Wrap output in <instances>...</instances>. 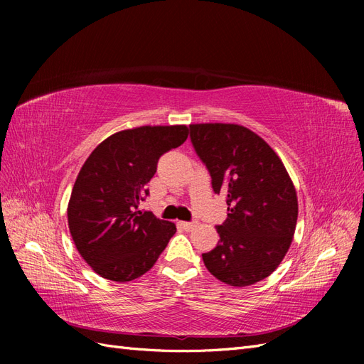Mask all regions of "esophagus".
I'll list each match as a JSON object with an SVG mask.
<instances>
[{
  "instance_id": "obj_1",
  "label": "esophagus",
  "mask_w": 364,
  "mask_h": 364,
  "mask_svg": "<svg viewBox=\"0 0 364 364\" xmlns=\"http://www.w3.org/2000/svg\"><path fill=\"white\" fill-rule=\"evenodd\" d=\"M178 226H179L181 229H183V230H191V229L196 226V223H194V222H179Z\"/></svg>"
}]
</instances>
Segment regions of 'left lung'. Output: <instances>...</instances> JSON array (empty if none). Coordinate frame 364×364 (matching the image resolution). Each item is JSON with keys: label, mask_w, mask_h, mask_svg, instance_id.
Wrapping results in <instances>:
<instances>
[{"label": "left lung", "mask_w": 364, "mask_h": 364, "mask_svg": "<svg viewBox=\"0 0 364 364\" xmlns=\"http://www.w3.org/2000/svg\"><path fill=\"white\" fill-rule=\"evenodd\" d=\"M191 144L226 194L228 218L217 226V246L202 253L209 273L234 287L267 278L287 253L296 229L297 197L279 156L266 141L238 124H191Z\"/></svg>", "instance_id": "8db88e82"}]
</instances>
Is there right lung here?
Wrapping results in <instances>:
<instances>
[{
	"label": "right lung",
	"mask_w": 364,
	"mask_h": 364,
	"mask_svg": "<svg viewBox=\"0 0 364 364\" xmlns=\"http://www.w3.org/2000/svg\"><path fill=\"white\" fill-rule=\"evenodd\" d=\"M186 126H142L106 138L86 159L68 203V226L83 259L102 278L127 282L149 272L176 232L139 203L164 153Z\"/></svg>",
	"instance_id": "1"
}]
</instances>
